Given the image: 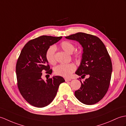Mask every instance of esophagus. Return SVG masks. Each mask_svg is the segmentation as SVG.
<instances>
[{"instance_id": "1", "label": "esophagus", "mask_w": 126, "mask_h": 126, "mask_svg": "<svg viewBox=\"0 0 126 126\" xmlns=\"http://www.w3.org/2000/svg\"><path fill=\"white\" fill-rule=\"evenodd\" d=\"M64 79H65V81H68L71 80V79H70V78H64Z\"/></svg>"}]
</instances>
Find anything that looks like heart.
<instances>
[{"mask_svg": "<svg viewBox=\"0 0 126 126\" xmlns=\"http://www.w3.org/2000/svg\"><path fill=\"white\" fill-rule=\"evenodd\" d=\"M60 48L63 49L64 51L68 54H72L75 50V46L73 43L64 41L60 44ZM55 51L56 48L54 46H51L47 50L46 52V58L48 62L51 64L55 63ZM76 57L79 56V53L75 52L74 53ZM76 70V66L74 64H62L57 66L55 68V73L57 75L61 76L64 77H69L72 73L74 72Z\"/></svg>", "mask_w": 126, "mask_h": 126, "instance_id": "b5f03b06", "label": "heart"}]
</instances>
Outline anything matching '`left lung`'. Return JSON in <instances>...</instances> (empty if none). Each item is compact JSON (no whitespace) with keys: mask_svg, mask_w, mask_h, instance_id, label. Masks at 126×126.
Returning a JSON list of instances; mask_svg holds the SVG:
<instances>
[{"mask_svg":"<svg viewBox=\"0 0 126 126\" xmlns=\"http://www.w3.org/2000/svg\"><path fill=\"white\" fill-rule=\"evenodd\" d=\"M76 41L83 47L80 65L75 74L81 77L88 75L81 87L75 92L79 101L85 105H93L103 98L110 86L112 64L106 47L99 37L84 33L66 36Z\"/></svg>","mask_w":126,"mask_h":126,"instance_id":"1","label":"left lung"}]
</instances>
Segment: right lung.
Masks as SVG:
<instances>
[{
  "mask_svg": "<svg viewBox=\"0 0 126 126\" xmlns=\"http://www.w3.org/2000/svg\"><path fill=\"white\" fill-rule=\"evenodd\" d=\"M62 37L43 35L30 40L23 48L16 65L17 86L21 94L29 104L44 107L50 104L56 96L60 85L65 81L61 76H53L46 81L42 72L51 74L46 52L50 46Z\"/></svg>",
  "mask_w": 126,
  "mask_h": 126,
  "instance_id": "add662e5",
  "label": "right lung"
}]
</instances>
